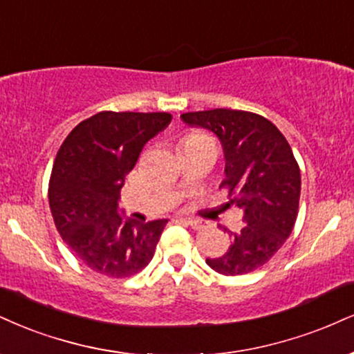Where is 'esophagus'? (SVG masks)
<instances>
[{
  "label": "esophagus",
  "instance_id": "34e87169",
  "mask_svg": "<svg viewBox=\"0 0 354 354\" xmlns=\"http://www.w3.org/2000/svg\"><path fill=\"white\" fill-rule=\"evenodd\" d=\"M180 221H181V223H185V224H188V225H191V227H193V229H199V227H201V221H199V219H191V218H181Z\"/></svg>",
  "mask_w": 354,
  "mask_h": 354
}]
</instances>
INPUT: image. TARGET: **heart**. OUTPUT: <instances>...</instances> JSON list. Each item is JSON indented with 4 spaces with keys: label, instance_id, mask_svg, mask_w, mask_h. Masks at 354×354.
<instances>
[{
    "label": "heart",
    "instance_id": "heart-1",
    "mask_svg": "<svg viewBox=\"0 0 354 354\" xmlns=\"http://www.w3.org/2000/svg\"><path fill=\"white\" fill-rule=\"evenodd\" d=\"M206 140H211L209 136L199 133V131H193V133H188L183 138V145H191V143H198V142H206Z\"/></svg>",
    "mask_w": 354,
    "mask_h": 354
}]
</instances>
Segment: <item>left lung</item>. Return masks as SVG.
<instances>
[{"label":"left lung","instance_id":"8db88e82","mask_svg":"<svg viewBox=\"0 0 354 354\" xmlns=\"http://www.w3.org/2000/svg\"><path fill=\"white\" fill-rule=\"evenodd\" d=\"M189 127L214 133L223 145L224 181L231 204L242 211L244 227L231 232L221 257L206 259L223 275L249 274L269 262L299 214L300 169L290 145L274 123L257 113L214 109L181 115Z\"/></svg>","mask_w":354,"mask_h":354}]
</instances>
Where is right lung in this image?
I'll return each instance as SVG.
<instances>
[{"instance_id":"add662e5","label":"right lung","mask_w":354,"mask_h":354,"mask_svg":"<svg viewBox=\"0 0 354 354\" xmlns=\"http://www.w3.org/2000/svg\"><path fill=\"white\" fill-rule=\"evenodd\" d=\"M171 122L165 112H100L80 122L55 156L49 206L59 234L79 261L122 279L150 263L168 219L125 218L120 191L148 140Z\"/></svg>"}]
</instances>
